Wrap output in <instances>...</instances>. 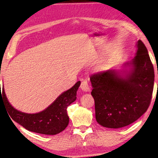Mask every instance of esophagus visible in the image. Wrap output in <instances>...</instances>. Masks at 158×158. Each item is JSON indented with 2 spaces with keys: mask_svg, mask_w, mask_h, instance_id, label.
<instances>
[{
  "mask_svg": "<svg viewBox=\"0 0 158 158\" xmlns=\"http://www.w3.org/2000/svg\"><path fill=\"white\" fill-rule=\"evenodd\" d=\"M81 88L82 90L85 92H89L90 91V89H89V86L88 85V82H87L85 80H82L81 84Z\"/></svg>",
  "mask_w": 158,
  "mask_h": 158,
  "instance_id": "1",
  "label": "esophagus"
}]
</instances>
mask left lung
<instances>
[{
    "instance_id": "1",
    "label": "left lung",
    "mask_w": 158,
    "mask_h": 158,
    "mask_svg": "<svg viewBox=\"0 0 158 158\" xmlns=\"http://www.w3.org/2000/svg\"><path fill=\"white\" fill-rule=\"evenodd\" d=\"M136 46L135 57L123 64L131 67L129 71L109 70L89 77L96 120L104 127H127L149 107L154 87V68L142 41L138 40Z\"/></svg>"
}]
</instances>
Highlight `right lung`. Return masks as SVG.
<instances>
[{"label": "right lung", "mask_w": 158, "mask_h": 158, "mask_svg": "<svg viewBox=\"0 0 158 158\" xmlns=\"http://www.w3.org/2000/svg\"><path fill=\"white\" fill-rule=\"evenodd\" d=\"M81 81H77L71 89L63 93L46 110L36 114H27L15 110L9 103L3 88L1 102H4L7 111L13 119L31 132L45 135H56L64 131L69 122L67 107L76 101Z\"/></svg>", "instance_id": "obj_1"}]
</instances>
